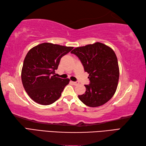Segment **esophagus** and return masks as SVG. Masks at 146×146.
Returning a JSON list of instances; mask_svg holds the SVG:
<instances>
[{"label": "esophagus", "mask_w": 146, "mask_h": 146, "mask_svg": "<svg viewBox=\"0 0 146 146\" xmlns=\"http://www.w3.org/2000/svg\"><path fill=\"white\" fill-rule=\"evenodd\" d=\"M72 83L74 85H78L79 84V82H72Z\"/></svg>", "instance_id": "esophagus-1"}]
</instances>
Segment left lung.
Wrapping results in <instances>:
<instances>
[{
    "instance_id": "8db88e82",
    "label": "left lung",
    "mask_w": 146,
    "mask_h": 146,
    "mask_svg": "<svg viewBox=\"0 0 146 146\" xmlns=\"http://www.w3.org/2000/svg\"><path fill=\"white\" fill-rule=\"evenodd\" d=\"M71 53L78 56L89 74L90 84L85 85L86 92L78 95L80 100L90 107L107 103L115 93L119 79L118 60L113 49L97 42L76 48Z\"/></svg>"
}]
</instances>
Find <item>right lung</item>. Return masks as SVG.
Here are the masks:
<instances>
[{
	"instance_id": "1",
	"label": "right lung",
	"mask_w": 146,
	"mask_h": 146,
	"mask_svg": "<svg viewBox=\"0 0 146 146\" xmlns=\"http://www.w3.org/2000/svg\"><path fill=\"white\" fill-rule=\"evenodd\" d=\"M73 47L44 42L27 52L24 60L21 79L24 89L36 103L48 105L60 98L70 79L53 75L61 58Z\"/></svg>"
}]
</instances>
